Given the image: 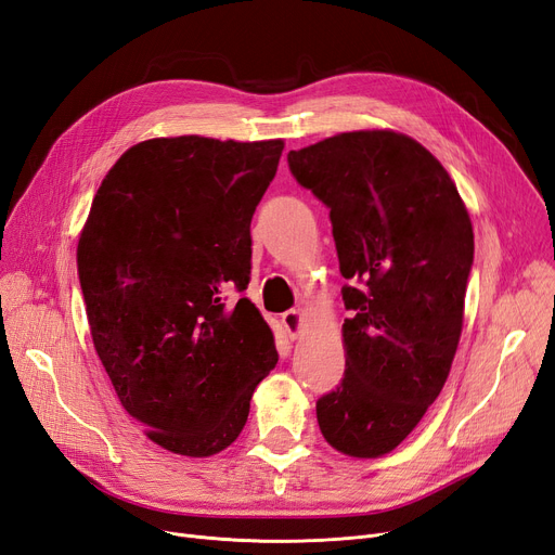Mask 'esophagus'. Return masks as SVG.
Segmentation results:
<instances>
[{
	"mask_svg": "<svg viewBox=\"0 0 555 555\" xmlns=\"http://www.w3.org/2000/svg\"><path fill=\"white\" fill-rule=\"evenodd\" d=\"M281 324H283L287 337H291V340H297V337L301 335V312L299 310L283 312Z\"/></svg>",
	"mask_w": 555,
	"mask_h": 555,
	"instance_id": "obj_1",
	"label": "esophagus"
}]
</instances>
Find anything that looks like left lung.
Returning a JSON list of instances; mask_svg holds the SVG:
<instances>
[{
  "instance_id": "8db88e82",
  "label": "left lung",
  "mask_w": 555,
  "mask_h": 555,
  "mask_svg": "<svg viewBox=\"0 0 555 555\" xmlns=\"http://www.w3.org/2000/svg\"><path fill=\"white\" fill-rule=\"evenodd\" d=\"M287 165L328 208L349 281L345 378L318 399L320 430L337 451L378 457L444 388L474 262L469 215L440 160L403 133H340Z\"/></svg>"
}]
</instances>
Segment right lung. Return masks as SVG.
Here are the masks:
<instances>
[{
	"label": "right lung",
	"instance_id": "obj_1",
	"mask_svg": "<svg viewBox=\"0 0 555 555\" xmlns=\"http://www.w3.org/2000/svg\"><path fill=\"white\" fill-rule=\"evenodd\" d=\"M283 140L154 138L92 199L77 262L94 349L125 411L163 449L206 457L243 430L274 335L247 291L251 218Z\"/></svg>",
	"mask_w": 555,
	"mask_h": 555
}]
</instances>
